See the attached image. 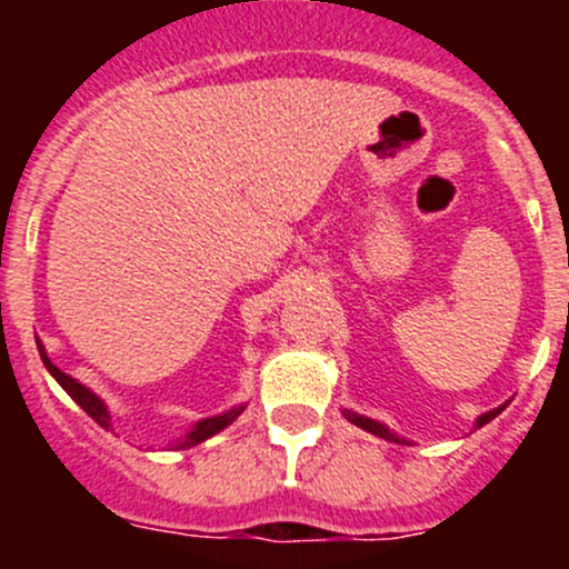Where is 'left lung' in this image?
Instances as JSON below:
<instances>
[{
    "label": "left lung",
    "mask_w": 569,
    "mask_h": 569,
    "mask_svg": "<svg viewBox=\"0 0 569 569\" xmlns=\"http://www.w3.org/2000/svg\"><path fill=\"white\" fill-rule=\"evenodd\" d=\"M503 407H498V410H490V412H485V416L479 418V421H476V427H485V423H490L492 418L498 416V412H501ZM343 416L349 418V421L355 423V427H360V429H366V432H371V435H377V438H386V440H393V443H401L399 438H396L393 432H388L386 427H382V423H377V421H371V418H363V416H358V412H352V410H343Z\"/></svg>",
    "instance_id": "8db88e82"
}]
</instances>
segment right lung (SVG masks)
Instances as JSON below:
<instances>
[{
	"label": "right lung",
	"mask_w": 569,
	"mask_h": 569,
	"mask_svg": "<svg viewBox=\"0 0 569 569\" xmlns=\"http://www.w3.org/2000/svg\"><path fill=\"white\" fill-rule=\"evenodd\" d=\"M38 349H40V358H43V366H46V369L51 371V377H54V380L60 382L62 388H66V393L71 396V399L77 401V405L82 407V410L88 412V416L93 418L96 423H101V427H109V412H107L104 401H101L99 396H96V393H90L88 388H84V386H79V382L73 380V377H68L66 371H60V369H57V366L51 363L49 358H46V352H43V347H40V343H38ZM239 412H242V407H237V410H228V412H222V416H214V418H203V421H198V423H194V429H192V432H189L187 438H183L181 443H178V449H187V446H198V443H203L206 438H211V435H217V432H220V429H226L228 423H231L233 418L239 416Z\"/></svg>",
	"instance_id": "add662e5"
}]
</instances>
